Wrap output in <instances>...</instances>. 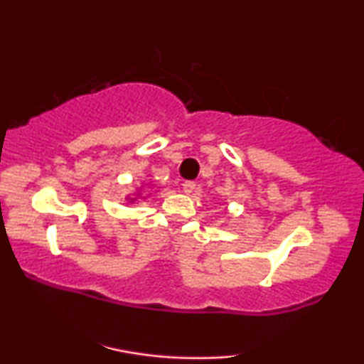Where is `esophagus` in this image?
Masks as SVG:
<instances>
[{
  "label": "esophagus",
  "instance_id": "esophagus-1",
  "mask_svg": "<svg viewBox=\"0 0 364 364\" xmlns=\"http://www.w3.org/2000/svg\"><path fill=\"white\" fill-rule=\"evenodd\" d=\"M182 188H183V192H186V193H192L193 191H196V182H193V181L183 182Z\"/></svg>",
  "mask_w": 364,
  "mask_h": 364
}]
</instances>
